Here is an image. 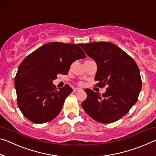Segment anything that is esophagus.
<instances>
[{
    "label": "esophagus",
    "mask_w": 156,
    "mask_h": 156,
    "mask_svg": "<svg viewBox=\"0 0 156 156\" xmlns=\"http://www.w3.org/2000/svg\"><path fill=\"white\" fill-rule=\"evenodd\" d=\"M80 90H82V89L78 88V87H76V88L73 89L74 92H76V91H80Z\"/></svg>",
    "instance_id": "1"
}]
</instances>
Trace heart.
<instances>
[{"label": "heart", "mask_w": 156, "mask_h": 156, "mask_svg": "<svg viewBox=\"0 0 156 156\" xmlns=\"http://www.w3.org/2000/svg\"><path fill=\"white\" fill-rule=\"evenodd\" d=\"M79 85H83V83H79Z\"/></svg>", "instance_id": "1"}]
</instances>
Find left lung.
<instances>
[{"label":"left lung","instance_id":"left-lung-1","mask_svg":"<svg viewBox=\"0 0 156 156\" xmlns=\"http://www.w3.org/2000/svg\"><path fill=\"white\" fill-rule=\"evenodd\" d=\"M80 46L97 65L96 85L108 86L102 95L85 90L87 98L81 104L83 110L98 122H115L137 102L142 89L139 67L131 57L114 44L99 41Z\"/></svg>","mask_w":156,"mask_h":156}]
</instances>
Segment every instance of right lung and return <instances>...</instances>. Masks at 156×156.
<instances>
[{"instance_id": "obj_1", "label": "right lung", "mask_w": 156, "mask_h": 156, "mask_svg": "<svg viewBox=\"0 0 156 156\" xmlns=\"http://www.w3.org/2000/svg\"><path fill=\"white\" fill-rule=\"evenodd\" d=\"M80 44L50 42L39 47L19 65L14 79L17 104L31 122L44 123L55 118L73 90L55 88L53 80L66 75L74 61L86 58Z\"/></svg>"}]
</instances>
